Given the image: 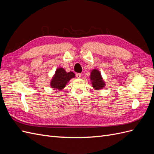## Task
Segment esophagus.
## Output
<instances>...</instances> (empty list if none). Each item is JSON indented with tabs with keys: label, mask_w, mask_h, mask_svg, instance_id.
Here are the masks:
<instances>
[{
	"label": "esophagus",
	"mask_w": 154,
	"mask_h": 154,
	"mask_svg": "<svg viewBox=\"0 0 154 154\" xmlns=\"http://www.w3.org/2000/svg\"><path fill=\"white\" fill-rule=\"evenodd\" d=\"M81 74L80 73H76V76L77 78H81Z\"/></svg>",
	"instance_id": "1"
}]
</instances>
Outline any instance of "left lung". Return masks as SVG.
Returning a JSON list of instances; mask_svg holds the SVG:
<instances>
[{"label": "left lung", "instance_id": "1", "mask_svg": "<svg viewBox=\"0 0 154 154\" xmlns=\"http://www.w3.org/2000/svg\"><path fill=\"white\" fill-rule=\"evenodd\" d=\"M91 80L92 81V87L96 90L103 88L105 85V82L102 79L101 73L97 69H94L91 72Z\"/></svg>", "mask_w": 154, "mask_h": 154}]
</instances>
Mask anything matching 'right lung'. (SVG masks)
<instances>
[{"label": "right lung", "instance_id": "obj_1", "mask_svg": "<svg viewBox=\"0 0 154 154\" xmlns=\"http://www.w3.org/2000/svg\"><path fill=\"white\" fill-rule=\"evenodd\" d=\"M74 74L70 71L67 72L63 68H58L55 72V74L51 82V86L56 89L61 90L65 87L67 83L71 78H74Z\"/></svg>", "mask_w": 154, "mask_h": 154}]
</instances>
